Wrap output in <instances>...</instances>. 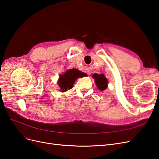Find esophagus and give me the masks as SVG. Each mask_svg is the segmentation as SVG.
Masks as SVG:
<instances>
[{
  "mask_svg": "<svg viewBox=\"0 0 159 159\" xmlns=\"http://www.w3.org/2000/svg\"><path fill=\"white\" fill-rule=\"evenodd\" d=\"M88 74H90V71H88Z\"/></svg>",
  "mask_w": 159,
  "mask_h": 159,
  "instance_id": "obj_1",
  "label": "esophagus"
}]
</instances>
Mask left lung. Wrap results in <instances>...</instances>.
<instances>
[{
    "label": "left lung",
    "instance_id": "1",
    "mask_svg": "<svg viewBox=\"0 0 159 159\" xmlns=\"http://www.w3.org/2000/svg\"><path fill=\"white\" fill-rule=\"evenodd\" d=\"M93 78L95 80V82L98 89L101 91H103L107 88L108 81L107 79L105 78L104 74H94L92 75Z\"/></svg>",
    "mask_w": 159,
    "mask_h": 159
}]
</instances>
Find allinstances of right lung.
Instances as JSON below:
<instances>
[{
  "instance_id": "obj_1",
  "label": "right lung",
  "mask_w": 159,
  "mask_h": 159,
  "mask_svg": "<svg viewBox=\"0 0 159 159\" xmlns=\"http://www.w3.org/2000/svg\"><path fill=\"white\" fill-rule=\"evenodd\" d=\"M86 74L75 68L67 70L64 74L60 75L57 84L60 86L61 92L68 91L73 88L75 81L78 78H82Z\"/></svg>"
}]
</instances>
